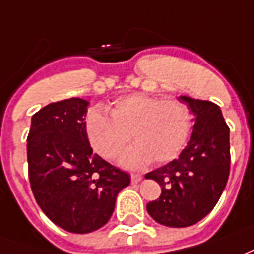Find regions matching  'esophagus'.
<instances>
[{"label":"esophagus","instance_id":"obj_1","mask_svg":"<svg viewBox=\"0 0 254 254\" xmlns=\"http://www.w3.org/2000/svg\"><path fill=\"white\" fill-rule=\"evenodd\" d=\"M141 179H143V176H141V175H132V176H130V180H132L133 184L140 183L141 182Z\"/></svg>","mask_w":254,"mask_h":254}]
</instances>
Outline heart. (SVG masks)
Instances as JSON below:
<instances>
[{
	"instance_id": "1",
	"label": "heart",
	"mask_w": 254,
	"mask_h": 254,
	"mask_svg": "<svg viewBox=\"0 0 254 254\" xmlns=\"http://www.w3.org/2000/svg\"><path fill=\"white\" fill-rule=\"evenodd\" d=\"M191 129L190 110L177 100H162L147 95H127L117 99L110 117L90 110L85 118V132L95 151L113 159L132 139L120 164L127 169H141L151 162H169L182 152Z\"/></svg>"
}]
</instances>
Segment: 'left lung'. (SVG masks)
Returning a JSON list of instances; mask_svg holds the SVG:
<instances>
[{"label":"left lung","instance_id":"8db88e82","mask_svg":"<svg viewBox=\"0 0 254 254\" xmlns=\"http://www.w3.org/2000/svg\"><path fill=\"white\" fill-rule=\"evenodd\" d=\"M194 114L191 139L177 159L145 175L162 192L147 203L157 223L182 228L192 226L212 212L230 175V127L217 104L179 96Z\"/></svg>","mask_w":254,"mask_h":254}]
</instances>
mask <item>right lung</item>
<instances>
[{"mask_svg":"<svg viewBox=\"0 0 254 254\" xmlns=\"http://www.w3.org/2000/svg\"><path fill=\"white\" fill-rule=\"evenodd\" d=\"M88 106L79 97L48 104L33 115L27 137L35 201L48 219L74 234L102 228L130 183L127 173L92 150L85 132Z\"/></svg>","mask_w":254,"mask_h":254,"instance_id":"obj_1","label":"right lung"}]
</instances>
